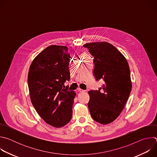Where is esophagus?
Returning <instances> with one entry per match:
<instances>
[{
	"instance_id": "obj_1",
	"label": "esophagus",
	"mask_w": 157,
	"mask_h": 157,
	"mask_svg": "<svg viewBox=\"0 0 157 157\" xmlns=\"http://www.w3.org/2000/svg\"><path fill=\"white\" fill-rule=\"evenodd\" d=\"M78 91H79V92H81V93L86 91L85 90H83V89H80V88H78Z\"/></svg>"
}]
</instances>
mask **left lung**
<instances>
[{"label":"left lung","instance_id":"left-lung-1","mask_svg":"<svg viewBox=\"0 0 157 157\" xmlns=\"http://www.w3.org/2000/svg\"><path fill=\"white\" fill-rule=\"evenodd\" d=\"M83 47L94 57L96 80L104 81L98 91L88 92L89 110L95 121L108 124L119 116L129 98L132 90L129 66L125 56L107 42L88 43Z\"/></svg>","mask_w":157,"mask_h":157}]
</instances>
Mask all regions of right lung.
<instances>
[{"instance_id": "1", "label": "right lung", "mask_w": 157, "mask_h": 157, "mask_svg": "<svg viewBox=\"0 0 157 157\" xmlns=\"http://www.w3.org/2000/svg\"><path fill=\"white\" fill-rule=\"evenodd\" d=\"M70 58L67 47L50 45L34 58L29 71L32 103L38 115L56 128L64 126L72 117L76 93L63 88L70 79Z\"/></svg>"}]
</instances>
